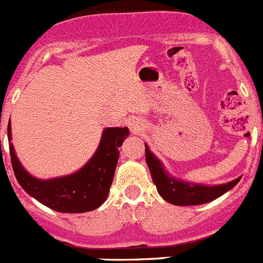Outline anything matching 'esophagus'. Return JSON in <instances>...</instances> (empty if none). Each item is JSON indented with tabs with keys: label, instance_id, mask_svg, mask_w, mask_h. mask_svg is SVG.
<instances>
[{
	"label": "esophagus",
	"instance_id": "obj_1",
	"mask_svg": "<svg viewBox=\"0 0 263 263\" xmlns=\"http://www.w3.org/2000/svg\"><path fill=\"white\" fill-rule=\"evenodd\" d=\"M128 126H129V129L132 131V134H135V135L141 134V132L145 129L144 128V122H142L141 119H139V118L129 119Z\"/></svg>",
	"mask_w": 263,
	"mask_h": 263
}]
</instances>
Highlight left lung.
Returning <instances> with one entry per match:
<instances>
[{"mask_svg": "<svg viewBox=\"0 0 263 263\" xmlns=\"http://www.w3.org/2000/svg\"><path fill=\"white\" fill-rule=\"evenodd\" d=\"M145 158H146L148 171H150L151 178L155 183L159 195L169 203L176 206L202 205V203L216 200L217 197L237 185V183L242 178L239 177L232 182L217 185L195 184V183L184 182L169 176L163 163L151 153L146 144H145Z\"/></svg>", "mask_w": 263, "mask_h": 263, "instance_id": "obj_1", "label": "left lung"}]
</instances>
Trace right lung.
Returning <instances> with one entry per match:
<instances>
[{
	"label": "right lung",
	"mask_w": 263,
	"mask_h": 263,
	"mask_svg": "<svg viewBox=\"0 0 263 263\" xmlns=\"http://www.w3.org/2000/svg\"><path fill=\"white\" fill-rule=\"evenodd\" d=\"M128 135L127 127L105 128L97 151L81 169L68 176L50 179H38L29 174L18 161L10 142L12 169L23 190L47 208L58 213H87L98 209L107 200L118 163V148ZM7 137L11 141L10 123Z\"/></svg>",
	"instance_id": "right-lung-1"
}]
</instances>
